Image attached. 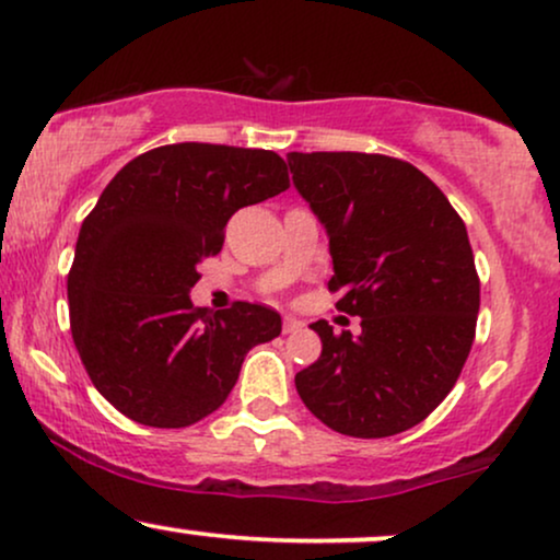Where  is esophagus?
<instances>
[{"label": "esophagus", "mask_w": 560, "mask_h": 560, "mask_svg": "<svg viewBox=\"0 0 560 560\" xmlns=\"http://www.w3.org/2000/svg\"><path fill=\"white\" fill-rule=\"evenodd\" d=\"M302 328V320L294 318V315H284V334H294Z\"/></svg>", "instance_id": "34e87169"}]
</instances>
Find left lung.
<instances>
[{"label": "left lung", "instance_id": "left-lung-1", "mask_svg": "<svg viewBox=\"0 0 560 560\" xmlns=\"http://www.w3.org/2000/svg\"><path fill=\"white\" fill-rule=\"evenodd\" d=\"M298 192L328 234L336 307L362 334L313 323L323 352L294 375L323 425L386 438L448 396L475 341L480 281L467 226L420 170L378 153H287Z\"/></svg>", "mask_w": 560, "mask_h": 560}]
</instances>
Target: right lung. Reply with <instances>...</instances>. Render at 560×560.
Returning a JSON list of instances; mask_svg holds the SVG:
<instances>
[{"mask_svg":"<svg viewBox=\"0 0 560 560\" xmlns=\"http://www.w3.org/2000/svg\"><path fill=\"white\" fill-rule=\"evenodd\" d=\"M289 187L279 153L161 145L117 172L78 234L70 326L93 386L148 428H187L226 401L253 347L281 334L271 307H192L198 262L234 211Z\"/></svg>","mask_w":560,"mask_h":560,"instance_id":"1","label":"right lung"}]
</instances>
